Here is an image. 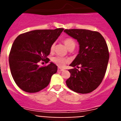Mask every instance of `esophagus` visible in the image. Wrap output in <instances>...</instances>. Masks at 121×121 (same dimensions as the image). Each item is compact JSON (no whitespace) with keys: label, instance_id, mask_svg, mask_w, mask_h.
Masks as SVG:
<instances>
[{"label":"esophagus","instance_id":"1","mask_svg":"<svg viewBox=\"0 0 121 121\" xmlns=\"http://www.w3.org/2000/svg\"><path fill=\"white\" fill-rule=\"evenodd\" d=\"M64 69H63V68H58V69H57V71H64Z\"/></svg>","mask_w":121,"mask_h":121}]
</instances>
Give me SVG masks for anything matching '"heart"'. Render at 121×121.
Segmentation results:
<instances>
[{
	"label": "heart",
	"instance_id": "b5f03b06",
	"mask_svg": "<svg viewBox=\"0 0 121 121\" xmlns=\"http://www.w3.org/2000/svg\"><path fill=\"white\" fill-rule=\"evenodd\" d=\"M64 43L68 50H70L71 48H74V47H75V42H74V41L72 39H70V38L65 39L64 40ZM50 50H51V51H53L54 50V44H53L51 46ZM52 62L54 63L56 65L59 66V67H64V66L65 65V64L69 62V60L68 59L65 58V57H60V56H57L53 57L52 58Z\"/></svg>",
	"mask_w": 121,
	"mask_h": 121
}]
</instances>
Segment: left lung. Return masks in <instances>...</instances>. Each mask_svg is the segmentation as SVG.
Here are the masks:
<instances>
[{
	"label": "left lung",
	"instance_id": "left-lung-1",
	"mask_svg": "<svg viewBox=\"0 0 121 121\" xmlns=\"http://www.w3.org/2000/svg\"><path fill=\"white\" fill-rule=\"evenodd\" d=\"M64 32L76 39L79 44V53L70 65L74 68L68 70L71 76L66 84L74 92L89 93L98 88L106 72L109 59L106 42L97 31L71 29Z\"/></svg>",
	"mask_w": 121,
	"mask_h": 121
}]
</instances>
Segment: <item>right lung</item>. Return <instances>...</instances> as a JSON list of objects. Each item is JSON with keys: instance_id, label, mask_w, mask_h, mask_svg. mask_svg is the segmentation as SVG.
Segmentation results:
<instances>
[{"instance_id": "obj_1", "label": "right lung", "mask_w": 121, "mask_h": 121, "mask_svg": "<svg viewBox=\"0 0 121 121\" xmlns=\"http://www.w3.org/2000/svg\"><path fill=\"white\" fill-rule=\"evenodd\" d=\"M64 28L37 30L21 34L13 43L9 55L11 73L19 88L28 93H36L48 86L57 67L53 62L40 67L38 63L47 57L50 48Z\"/></svg>"}]
</instances>
